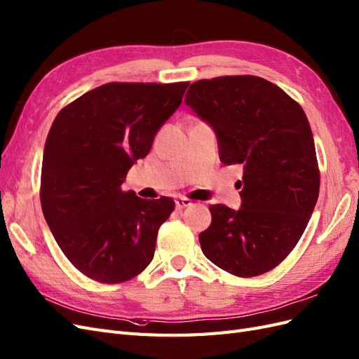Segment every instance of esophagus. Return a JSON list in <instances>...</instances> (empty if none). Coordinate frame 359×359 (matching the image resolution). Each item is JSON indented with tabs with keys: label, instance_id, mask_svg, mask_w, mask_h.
Masks as SVG:
<instances>
[{
	"label": "esophagus",
	"instance_id": "esophagus-1",
	"mask_svg": "<svg viewBox=\"0 0 359 359\" xmlns=\"http://www.w3.org/2000/svg\"><path fill=\"white\" fill-rule=\"evenodd\" d=\"M190 205H191V201H190V199H187V198H178V199L175 201V206H177V210L187 208V206H190Z\"/></svg>",
	"mask_w": 359,
	"mask_h": 359
}]
</instances>
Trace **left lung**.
Masks as SVG:
<instances>
[{
  "label": "left lung",
  "instance_id": "1",
  "mask_svg": "<svg viewBox=\"0 0 359 359\" xmlns=\"http://www.w3.org/2000/svg\"><path fill=\"white\" fill-rule=\"evenodd\" d=\"M186 104L217 135L223 165H241V208L211 205L203 255L238 277L268 273L299 241L318 202L320 175L302 107L257 76L191 83Z\"/></svg>",
  "mask_w": 359,
  "mask_h": 359
}]
</instances>
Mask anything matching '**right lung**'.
I'll list each match as a JSON object with an SVG mask.
<instances>
[{
  "mask_svg": "<svg viewBox=\"0 0 359 359\" xmlns=\"http://www.w3.org/2000/svg\"><path fill=\"white\" fill-rule=\"evenodd\" d=\"M189 82H111L62 107L43 151L40 201L70 262L100 283H123L151 264L158 227L175 208L121 184L175 112Z\"/></svg>",
  "mask_w": 359,
  "mask_h": 359,
  "instance_id": "obj_1",
  "label": "right lung"
}]
</instances>
